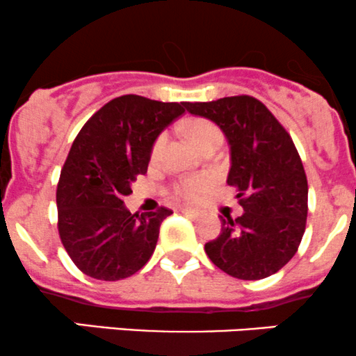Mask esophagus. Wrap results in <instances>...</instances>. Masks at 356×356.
Here are the masks:
<instances>
[{"instance_id": "1", "label": "esophagus", "mask_w": 356, "mask_h": 356, "mask_svg": "<svg viewBox=\"0 0 356 356\" xmlns=\"http://www.w3.org/2000/svg\"><path fill=\"white\" fill-rule=\"evenodd\" d=\"M181 211L185 215H190V217H198V211L193 210V209H188V207H183Z\"/></svg>"}]
</instances>
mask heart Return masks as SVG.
Masks as SVG:
<instances>
[{
	"mask_svg": "<svg viewBox=\"0 0 356 356\" xmlns=\"http://www.w3.org/2000/svg\"><path fill=\"white\" fill-rule=\"evenodd\" d=\"M185 133L188 136V139L193 143L198 149L205 147L210 143H220L222 141V133L213 122L207 121V119H195L190 121L185 126ZM166 143V134H159L154 141L153 147H151V158H158L161 153L163 146ZM213 185V178L209 175H193V177H185L179 178L178 181H175L171 185L170 193L171 197L178 200H186V202H195L200 197L207 193Z\"/></svg>",
	"mask_w": 356,
	"mask_h": 356,
	"instance_id": "heart-1",
	"label": "heart"
}]
</instances>
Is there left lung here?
Here are the masks:
<instances>
[{
  "mask_svg": "<svg viewBox=\"0 0 356 356\" xmlns=\"http://www.w3.org/2000/svg\"><path fill=\"white\" fill-rule=\"evenodd\" d=\"M210 119L230 145L227 183L243 213L222 218V232L205 252L232 277L257 281L282 269L298 252L307 217V179L293 139L269 109L250 95L185 102Z\"/></svg>",
  "mask_w": 356,
  "mask_h": 356,
  "instance_id": "8db88e82",
  "label": "left lung"
}]
</instances>
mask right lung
I'll return each mask as SVG.
<instances>
[{
    "instance_id": "right-lung-1",
    "label": "right lung",
    "mask_w": 356,
    "mask_h": 356,
    "mask_svg": "<svg viewBox=\"0 0 356 356\" xmlns=\"http://www.w3.org/2000/svg\"><path fill=\"white\" fill-rule=\"evenodd\" d=\"M185 113V102L121 95L83 124L57 185L58 234L83 274L119 281L146 266L159 225L173 211L131 213L124 197L147 171L151 147L161 131Z\"/></svg>"
}]
</instances>
